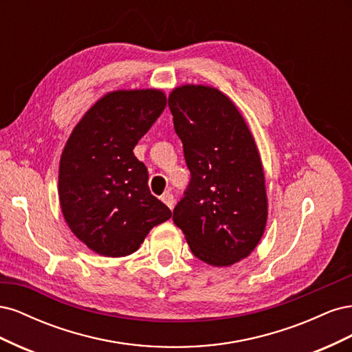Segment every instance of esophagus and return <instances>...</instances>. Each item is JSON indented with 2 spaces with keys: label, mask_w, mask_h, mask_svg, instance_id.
<instances>
[{
  "label": "esophagus",
  "mask_w": 352,
  "mask_h": 352,
  "mask_svg": "<svg viewBox=\"0 0 352 352\" xmlns=\"http://www.w3.org/2000/svg\"><path fill=\"white\" fill-rule=\"evenodd\" d=\"M162 201L164 202V204L172 210L173 207H175V197H173V194H170V192H166L163 197H162Z\"/></svg>",
  "instance_id": "esophagus-1"
}]
</instances>
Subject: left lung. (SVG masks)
<instances>
[{"instance_id": "8db88e82", "label": "left lung", "mask_w": 352, "mask_h": 352, "mask_svg": "<svg viewBox=\"0 0 352 352\" xmlns=\"http://www.w3.org/2000/svg\"><path fill=\"white\" fill-rule=\"evenodd\" d=\"M168 107L190 172L175 225L201 261L235 264L257 247L267 221L257 145L236 105L216 88H175Z\"/></svg>"}]
</instances>
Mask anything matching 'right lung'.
I'll return each mask as SVG.
<instances>
[{"instance_id":"1","label":"right lung","mask_w":352,"mask_h":352,"mask_svg":"<svg viewBox=\"0 0 352 352\" xmlns=\"http://www.w3.org/2000/svg\"><path fill=\"white\" fill-rule=\"evenodd\" d=\"M158 89L114 91L85 113L60 158L58 198L70 230L104 257L141 247L172 211L148 188V170L133 154L166 109Z\"/></svg>"}]
</instances>
